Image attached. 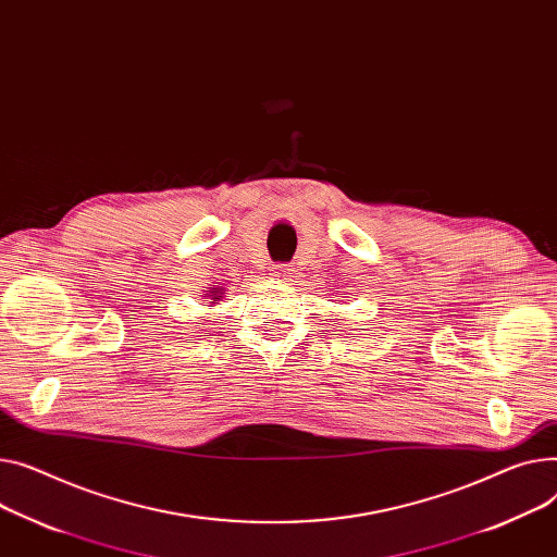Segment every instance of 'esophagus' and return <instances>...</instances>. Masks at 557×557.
Instances as JSON below:
<instances>
[{
  "label": "esophagus",
  "mask_w": 557,
  "mask_h": 557,
  "mask_svg": "<svg viewBox=\"0 0 557 557\" xmlns=\"http://www.w3.org/2000/svg\"><path fill=\"white\" fill-rule=\"evenodd\" d=\"M275 280L277 282H290V277H293V269L290 267H286V264H282V267H277L275 269Z\"/></svg>",
  "instance_id": "obj_1"
}]
</instances>
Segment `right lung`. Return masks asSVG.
<instances>
[{"label": "right lung", "instance_id": "right-lung-1", "mask_svg": "<svg viewBox=\"0 0 557 557\" xmlns=\"http://www.w3.org/2000/svg\"><path fill=\"white\" fill-rule=\"evenodd\" d=\"M203 298H206V300L210 298L212 305H216L221 298H224V288H219V286H216V288H210V293H203Z\"/></svg>", "mask_w": 557, "mask_h": 557}]
</instances>
